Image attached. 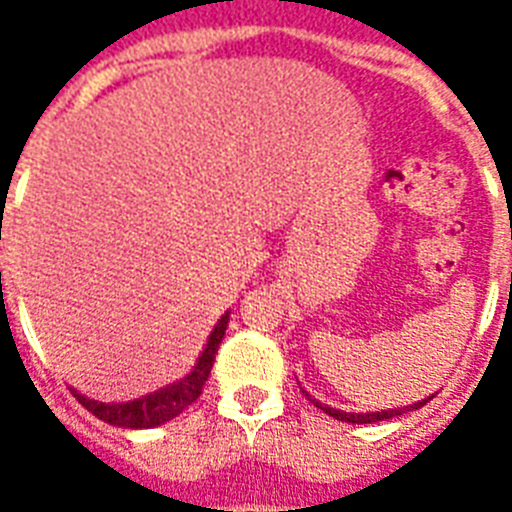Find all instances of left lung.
<instances>
[{
    "mask_svg": "<svg viewBox=\"0 0 512 512\" xmlns=\"http://www.w3.org/2000/svg\"><path fill=\"white\" fill-rule=\"evenodd\" d=\"M311 401L319 406L321 412H327L329 417H335V420L353 422V425H366V422H382V420H390V417H398V414H404V412H414V409L425 406V401H430V398H425V401H417V404H412V406H404V409H385V412H366V414L340 412V409H332V406L321 404V401H316V398H311Z\"/></svg>",
    "mask_w": 512,
    "mask_h": 512,
    "instance_id": "1",
    "label": "left lung"
}]
</instances>
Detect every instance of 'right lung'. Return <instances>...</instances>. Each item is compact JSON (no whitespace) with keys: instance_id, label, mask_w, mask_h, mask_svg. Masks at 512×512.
<instances>
[{"instance_id":"obj_1","label":"right lung","mask_w":512,"mask_h":512,"mask_svg":"<svg viewBox=\"0 0 512 512\" xmlns=\"http://www.w3.org/2000/svg\"><path fill=\"white\" fill-rule=\"evenodd\" d=\"M225 329H228V313L220 316V321L212 329V335L207 340V348L199 356V364L193 366V372L185 377V380L175 382L170 388L156 390L151 396L135 398V401H127V404H100V401H92V398L76 393V401L92 412L98 420L108 422V425H116V428H156V425H164V422L175 420L177 414L188 409V406L201 396L204 390V382H207L209 372H212V364H215V353L223 342Z\"/></svg>"}]
</instances>
